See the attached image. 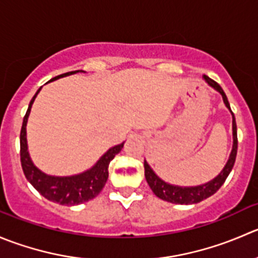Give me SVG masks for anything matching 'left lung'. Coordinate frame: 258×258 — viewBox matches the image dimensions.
I'll use <instances>...</instances> for the list:
<instances>
[{
	"instance_id": "left-lung-1",
	"label": "left lung",
	"mask_w": 258,
	"mask_h": 258,
	"mask_svg": "<svg viewBox=\"0 0 258 258\" xmlns=\"http://www.w3.org/2000/svg\"><path fill=\"white\" fill-rule=\"evenodd\" d=\"M203 79H205L206 83H207L208 85L212 86L215 90H217L221 94L224 105H226L227 109L231 111L233 145H232V150L231 154H229L228 160H227L226 165H224V168L222 169V172L208 183H205V184L201 185H195V187H179V185H173L164 182V180L160 179V178L155 174L154 170L150 168V165L148 164L147 160H144L145 179H147L150 189L153 190V193H154L158 198H160V200L163 201H167V202L175 203V205H195V203L201 202V201L206 200V198L215 195L217 190L222 187L224 180L227 179V177H228V174L231 173L232 168H233L234 165V160H236L237 145H238V140H237V125L236 119H234V114L232 113L231 106H229L228 99H227L223 89H222L215 80H212V79L208 78V76L206 75H203Z\"/></svg>"
}]
</instances>
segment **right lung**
Masks as SVG:
<instances>
[{
    "instance_id": "add662e5",
    "label": "right lung",
    "mask_w": 258,
    "mask_h": 258,
    "mask_svg": "<svg viewBox=\"0 0 258 258\" xmlns=\"http://www.w3.org/2000/svg\"><path fill=\"white\" fill-rule=\"evenodd\" d=\"M76 73H84V71L76 70L66 74H61V75L51 79L50 81L57 80V79L63 78V76L73 75V74ZM40 90H41V88L36 91L34 98L30 101L29 109H27L24 121H22L21 133H20V157H21V165L25 177L34 185V188L40 195L43 196L46 200L51 201V202L58 203V205L62 206H76L81 205L84 202H88V201L95 198L104 188L109 177V164L114 159V157L123 149L124 143L110 148L95 163L94 167L80 173V174L70 175V177H55V175L45 174L32 163L29 150H27L26 139L27 119H29L32 104H34Z\"/></svg>"
}]
</instances>
